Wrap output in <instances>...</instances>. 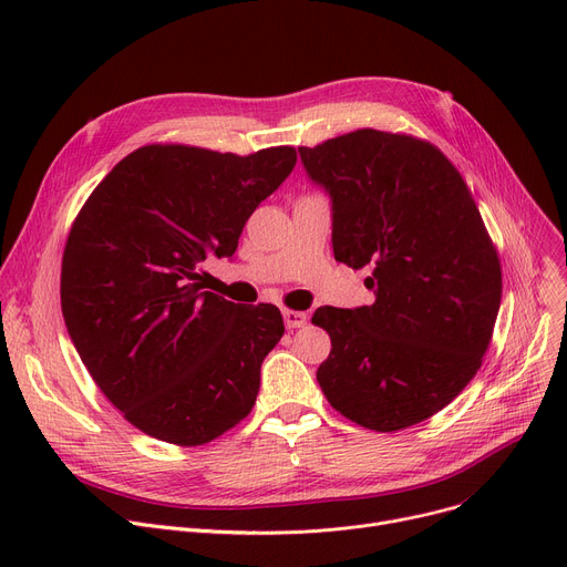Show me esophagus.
Listing matches in <instances>:
<instances>
[{
  "label": "esophagus",
  "instance_id": "esophagus-1",
  "mask_svg": "<svg viewBox=\"0 0 567 567\" xmlns=\"http://www.w3.org/2000/svg\"><path fill=\"white\" fill-rule=\"evenodd\" d=\"M282 317H285L287 329H301V326L308 323V312H301V310H285Z\"/></svg>",
  "mask_w": 567,
  "mask_h": 567
}]
</instances>
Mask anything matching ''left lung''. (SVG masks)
Returning a JSON list of instances; mask_svg holds the SVG:
<instances>
[{"mask_svg":"<svg viewBox=\"0 0 567 567\" xmlns=\"http://www.w3.org/2000/svg\"><path fill=\"white\" fill-rule=\"evenodd\" d=\"M331 197L333 252L370 268L374 303L317 308L331 336L317 381L344 419L377 432L423 423L478 372L501 306V264L462 174L425 140L353 131L301 146Z\"/></svg>","mask_w":567,"mask_h":567,"instance_id":"obj_1","label":"left lung"}]
</instances>
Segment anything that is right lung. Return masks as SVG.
Returning <instances> with one entry per match:
<instances>
[{
  "label": "right lung",
  "instance_id": "right-lung-1",
  "mask_svg": "<svg viewBox=\"0 0 567 567\" xmlns=\"http://www.w3.org/2000/svg\"><path fill=\"white\" fill-rule=\"evenodd\" d=\"M293 165L291 146L148 144L84 202L62 259L64 321L103 395L144 434L190 449L250 413L282 315L204 291L199 268L236 252Z\"/></svg>",
  "mask_w": 567,
  "mask_h": 567
}]
</instances>
